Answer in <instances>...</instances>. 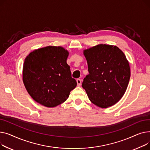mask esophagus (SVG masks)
Instances as JSON below:
<instances>
[{"label":"esophagus","instance_id":"obj_1","mask_svg":"<svg viewBox=\"0 0 150 150\" xmlns=\"http://www.w3.org/2000/svg\"><path fill=\"white\" fill-rule=\"evenodd\" d=\"M76 82H77V86H81V85L82 82H81V79H77Z\"/></svg>","mask_w":150,"mask_h":150}]
</instances>
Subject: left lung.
Listing matches in <instances>:
<instances>
[{"label":"left lung","mask_w":150,"mask_h":150,"mask_svg":"<svg viewBox=\"0 0 150 150\" xmlns=\"http://www.w3.org/2000/svg\"><path fill=\"white\" fill-rule=\"evenodd\" d=\"M89 74L83 88L90 100L102 108L111 107L124 95L131 76L130 67L123 51L115 45L99 44L83 51Z\"/></svg>","instance_id":"left-lung-1"}]
</instances>
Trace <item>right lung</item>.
Instances as JSON below:
<instances>
[{
  "instance_id": "obj_1",
  "label": "right lung",
  "mask_w": 150,
  "mask_h": 150,
  "mask_svg": "<svg viewBox=\"0 0 150 150\" xmlns=\"http://www.w3.org/2000/svg\"><path fill=\"white\" fill-rule=\"evenodd\" d=\"M69 51L48 46L31 51L24 60L22 79L26 91L39 104L53 108L64 103L77 86L67 63Z\"/></svg>"
}]
</instances>
